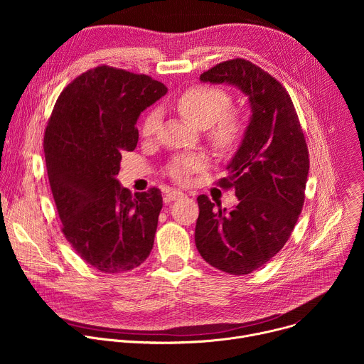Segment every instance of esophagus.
Returning <instances> with one entry per match:
<instances>
[{"label": "esophagus", "instance_id": "esophagus-1", "mask_svg": "<svg viewBox=\"0 0 364 364\" xmlns=\"http://www.w3.org/2000/svg\"><path fill=\"white\" fill-rule=\"evenodd\" d=\"M186 194L183 191H178V190H170L167 191V194L164 196V200L166 203H170V201H176V200H180L183 198Z\"/></svg>", "mask_w": 364, "mask_h": 364}]
</instances>
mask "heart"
<instances>
[{
    "instance_id": "1",
    "label": "heart",
    "mask_w": 364,
    "mask_h": 364,
    "mask_svg": "<svg viewBox=\"0 0 364 364\" xmlns=\"http://www.w3.org/2000/svg\"><path fill=\"white\" fill-rule=\"evenodd\" d=\"M230 95L216 86H191L177 96L174 107L178 114L197 128H209L212 145L222 152L233 149L243 138L246 124L240 112L229 109ZM160 125V112L149 111L142 124L141 135L151 138ZM207 166L205 157L200 154H181L174 157L166 167V174L177 184H187L191 176Z\"/></svg>"
}]
</instances>
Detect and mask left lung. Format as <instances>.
<instances>
[{
    "label": "left lung",
    "instance_id": "8db88e82",
    "mask_svg": "<svg viewBox=\"0 0 364 364\" xmlns=\"http://www.w3.org/2000/svg\"><path fill=\"white\" fill-rule=\"evenodd\" d=\"M200 80L237 86L252 107L229 176L218 181L222 188H235L239 203L226 213L198 196L194 235L207 264L246 275L271 261L296 225L305 200L308 146L289 93L264 69L237 58L205 70Z\"/></svg>",
    "mask_w": 364,
    "mask_h": 364
}]
</instances>
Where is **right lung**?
Segmentation results:
<instances>
[{
  "label": "right lung",
  "instance_id": "1",
  "mask_svg": "<svg viewBox=\"0 0 364 364\" xmlns=\"http://www.w3.org/2000/svg\"><path fill=\"white\" fill-rule=\"evenodd\" d=\"M166 93L151 76L102 65L62 90L47 122L44 157L62 232L99 272H128L152 249L160 188L132 194L115 177L122 152L138 144L139 114Z\"/></svg>",
  "mask_w": 364,
  "mask_h": 364
}]
</instances>
